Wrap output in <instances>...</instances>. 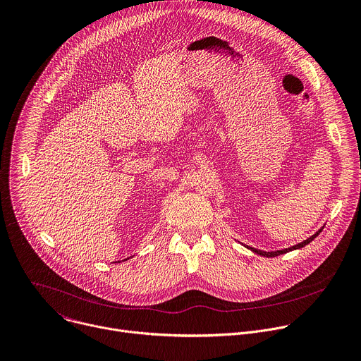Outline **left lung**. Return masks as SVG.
<instances>
[{
    "label": "left lung",
    "mask_w": 361,
    "mask_h": 361,
    "mask_svg": "<svg viewBox=\"0 0 361 361\" xmlns=\"http://www.w3.org/2000/svg\"><path fill=\"white\" fill-rule=\"evenodd\" d=\"M324 226H322L319 231H316L312 236H309L307 239H305L303 243H299V244H296V245H293V247H289V248H283V250H278V251H268V252H265V251H261V250H257V248H252V247H248V245H245V244H243V243H239L241 245H244L245 248H248L250 251H252L254 254H258V255H261V257H265V258H274V257H278V255H282V254H286V252H290V251H296V250H300V248H303V247H306L307 244H310L313 239L322 232V229H323Z\"/></svg>",
    "instance_id": "obj_1"
}]
</instances>
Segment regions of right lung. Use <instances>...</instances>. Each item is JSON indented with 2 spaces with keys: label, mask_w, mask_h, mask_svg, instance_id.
Wrapping results in <instances>:
<instances>
[{
  "label": "right lung",
  "mask_w": 361,
  "mask_h": 361,
  "mask_svg": "<svg viewBox=\"0 0 361 361\" xmlns=\"http://www.w3.org/2000/svg\"><path fill=\"white\" fill-rule=\"evenodd\" d=\"M128 259H129V258H128ZM128 259H123V261H128ZM118 262H120V261H118ZM114 264H116V262H114Z\"/></svg>",
  "instance_id": "add662e5"
}]
</instances>
